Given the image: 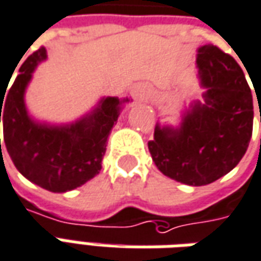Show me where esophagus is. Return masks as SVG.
<instances>
[{
    "label": "esophagus",
    "mask_w": 261,
    "mask_h": 261,
    "mask_svg": "<svg viewBox=\"0 0 261 261\" xmlns=\"http://www.w3.org/2000/svg\"><path fill=\"white\" fill-rule=\"evenodd\" d=\"M149 93L151 92H149L148 85H145V83H137L131 90L133 97L137 100H145L149 96Z\"/></svg>",
    "instance_id": "obj_1"
}]
</instances>
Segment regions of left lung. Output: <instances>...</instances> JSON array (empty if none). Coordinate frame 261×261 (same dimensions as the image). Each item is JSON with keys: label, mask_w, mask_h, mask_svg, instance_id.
Wrapping results in <instances>:
<instances>
[{"label": "left lung", "mask_w": 261, "mask_h": 261, "mask_svg": "<svg viewBox=\"0 0 261 261\" xmlns=\"http://www.w3.org/2000/svg\"><path fill=\"white\" fill-rule=\"evenodd\" d=\"M196 66L203 103L185 109L178 127L156 124L148 141L156 168L191 187L230 172L246 154L253 131V97L238 62L209 43L198 49Z\"/></svg>", "instance_id": "1"}]
</instances>
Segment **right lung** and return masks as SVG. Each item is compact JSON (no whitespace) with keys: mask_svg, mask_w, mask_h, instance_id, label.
Returning a JSON list of instances; mask_svg holds the SVG:
<instances>
[{"mask_svg":"<svg viewBox=\"0 0 261 261\" xmlns=\"http://www.w3.org/2000/svg\"><path fill=\"white\" fill-rule=\"evenodd\" d=\"M45 59V48L28 56L12 86L0 93V123L3 120L4 143L16 169L38 187L59 194L99 174L107 138L130 99L103 97L92 112L67 124L35 120L25 105V92L34 70Z\"/></svg>","mask_w":261,"mask_h":261,"instance_id":"add662e5","label":"right lung"}]
</instances>
